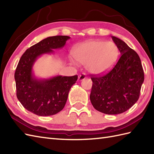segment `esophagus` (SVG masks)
<instances>
[{
    "mask_svg": "<svg viewBox=\"0 0 154 154\" xmlns=\"http://www.w3.org/2000/svg\"><path fill=\"white\" fill-rule=\"evenodd\" d=\"M85 78H86L85 74L83 73V74H81V75H79V77H78V80L81 81L84 80L85 79Z\"/></svg>",
    "mask_w": 154,
    "mask_h": 154,
    "instance_id": "esophagus-1",
    "label": "esophagus"
}]
</instances>
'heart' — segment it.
I'll return each instance as SVG.
<instances>
[{"label": "heart", "instance_id": "b5f03b06", "mask_svg": "<svg viewBox=\"0 0 154 154\" xmlns=\"http://www.w3.org/2000/svg\"><path fill=\"white\" fill-rule=\"evenodd\" d=\"M72 55L77 63L85 64L90 73L102 75L115 65L119 56V50L112 42L91 40L75 46Z\"/></svg>", "mask_w": 154, "mask_h": 154}]
</instances>
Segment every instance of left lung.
Listing matches in <instances>:
<instances>
[{"instance_id": "left-lung-1", "label": "left lung", "mask_w": 154, "mask_h": 154, "mask_svg": "<svg viewBox=\"0 0 154 154\" xmlns=\"http://www.w3.org/2000/svg\"><path fill=\"white\" fill-rule=\"evenodd\" d=\"M112 39L121 55L109 73L91 77L90 100L99 112L119 114L128 110L138 100L144 74L138 54L120 39L115 36Z\"/></svg>"}]
</instances>
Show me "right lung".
Returning <instances> with one entry per match:
<instances>
[{"instance_id": "right-lung-1", "label": "right lung", "mask_w": 154, "mask_h": 154, "mask_svg": "<svg viewBox=\"0 0 154 154\" xmlns=\"http://www.w3.org/2000/svg\"><path fill=\"white\" fill-rule=\"evenodd\" d=\"M70 38L67 35L45 38L26 50L18 62L14 73L16 96L26 109L36 115L51 116L63 110L71 87L77 80V75L42 79L33 71L38 57L63 48Z\"/></svg>"}]
</instances>
